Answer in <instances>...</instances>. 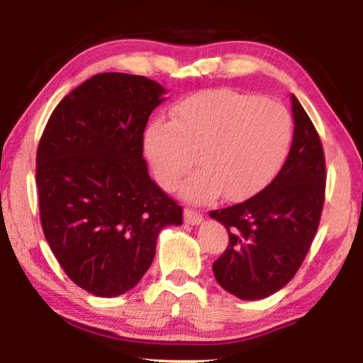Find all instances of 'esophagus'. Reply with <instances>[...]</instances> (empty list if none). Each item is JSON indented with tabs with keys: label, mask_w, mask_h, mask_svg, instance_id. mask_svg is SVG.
I'll list each match as a JSON object with an SVG mask.
<instances>
[{
	"label": "esophagus",
	"mask_w": 363,
	"mask_h": 363,
	"mask_svg": "<svg viewBox=\"0 0 363 363\" xmlns=\"http://www.w3.org/2000/svg\"><path fill=\"white\" fill-rule=\"evenodd\" d=\"M183 216H185L186 225H200V223L203 221L201 213L193 210V208H185V211H183Z\"/></svg>",
	"instance_id": "obj_1"
}]
</instances>
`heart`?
I'll use <instances>...</instances> for the list:
<instances>
[{
  "label": "heart",
  "mask_w": 363,
  "mask_h": 363,
  "mask_svg": "<svg viewBox=\"0 0 363 363\" xmlns=\"http://www.w3.org/2000/svg\"><path fill=\"white\" fill-rule=\"evenodd\" d=\"M291 137V116L281 104L213 89L178 102L172 121L148 123L143 148L165 190H175L198 162L201 168L182 186V195L208 201L225 191L236 201L269 185L286 160Z\"/></svg>",
  "instance_id": "1"
}]
</instances>
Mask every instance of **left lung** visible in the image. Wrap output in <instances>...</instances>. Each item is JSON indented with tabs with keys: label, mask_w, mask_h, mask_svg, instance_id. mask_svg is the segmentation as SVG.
Segmentation results:
<instances>
[{
	"label": "left lung",
	"mask_w": 363,
	"mask_h": 363,
	"mask_svg": "<svg viewBox=\"0 0 363 363\" xmlns=\"http://www.w3.org/2000/svg\"><path fill=\"white\" fill-rule=\"evenodd\" d=\"M294 137L281 172L264 190L238 205L210 211L228 230L226 251L213 262L223 289L257 301L296 276L319 228L325 200L324 148L314 123L291 96Z\"/></svg>",
	"instance_id": "obj_1"
}]
</instances>
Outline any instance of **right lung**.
<instances>
[{
    "label": "right lung",
    "mask_w": 363,
    "mask_h": 363,
    "mask_svg": "<svg viewBox=\"0 0 363 363\" xmlns=\"http://www.w3.org/2000/svg\"><path fill=\"white\" fill-rule=\"evenodd\" d=\"M160 84L97 74L62 99L36 153L44 236L69 279L99 297L135 287L182 206L148 175L143 130L165 101Z\"/></svg>",
    "instance_id": "add662e5"
}]
</instances>
